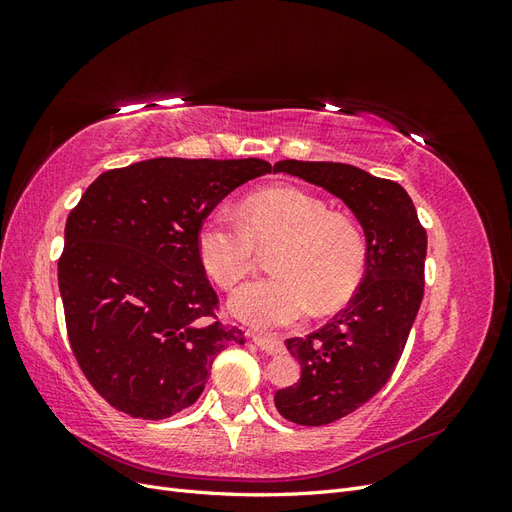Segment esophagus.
<instances>
[{
    "mask_svg": "<svg viewBox=\"0 0 512 512\" xmlns=\"http://www.w3.org/2000/svg\"><path fill=\"white\" fill-rule=\"evenodd\" d=\"M254 344H256L262 352L273 354V356L284 352V344L280 342V339H273V337H258V335H254Z\"/></svg>",
    "mask_w": 512,
    "mask_h": 512,
    "instance_id": "esophagus-1",
    "label": "esophagus"
}]
</instances>
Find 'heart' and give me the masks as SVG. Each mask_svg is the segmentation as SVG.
<instances>
[{
    "label": "heart",
    "instance_id": "obj_1",
    "mask_svg": "<svg viewBox=\"0 0 512 512\" xmlns=\"http://www.w3.org/2000/svg\"><path fill=\"white\" fill-rule=\"evenodd\" d=\"M196 245L205 271L224 288L252 273L258 247L280 245L277 275L237 288L228 301L232 316L258 331L292 327L312 305L318 314L346 305L367 262L361 228L301 188L250 196L243 220L228 209L211 211L198 226Z\"/></svg>",
    "mask_w": 512,
    "mask_h": 512
}]
</instances>
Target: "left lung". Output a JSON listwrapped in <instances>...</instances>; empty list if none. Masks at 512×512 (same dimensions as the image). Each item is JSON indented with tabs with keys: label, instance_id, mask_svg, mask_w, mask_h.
<instances>
[{
	"label": "left lung",
	"instance_id": "obj_1",
	"mask_svg": "<svg viewBox=\"0 0 512 512\" xmlns=\"http://www.w3.org/2000/svg\"><path fill=\"white\" fill-rule=\"evenodd\" d=\"M273 173L299 177L344 200L365 235L359 290L333 322L307 337L286 339L301 378L275 393V408L288 421L329 425L389 382L423 301L427 232L408 192L363 168L282 160Z\"/></svg>",
	"mask_w": 512,
	"mask_h": 512
}]
</instances>
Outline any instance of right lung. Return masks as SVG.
<instances>
[{"label": "right lung", "instance_id": "add662e5", "mask_svg": "<svg viewBox=\"0 0 512 512\" xmlns=\"http://www.w3.org/2000/svg\"><path fill=\"white\" fill-rule=\"evenodd\" d=\"M271 164L151 158L106 170L66 222L59 258L72 352L91 386L123 414L162 421L203 393L243 331L211 320L218 294L198 256V226Z\"/></svg>", "mask_w": 512, "mask_h": 512}]
</instances>
